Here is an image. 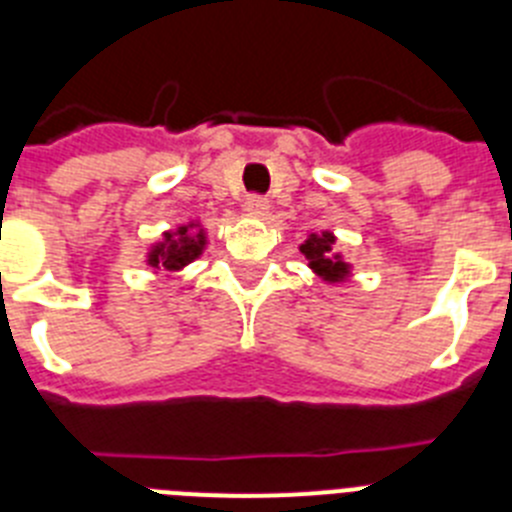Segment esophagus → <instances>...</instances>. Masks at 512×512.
Here are the masks:
<instances>
[{
    "label": "esophagus",
    "mask_w": 512,
    "mask_h": 512,
    "mask_svg": "<svg viewBox=\"0 0 512 512\" xmlns=\"http://www.w3.org/2000/svg\"><path fill=\"white\" fill-rule=\"evenodd\" d=\"M246 210L256 217H264L269 212V200L261 194H251V197H246Z\"/></svg>",
    "instance_id": "34e87169"
}]
</instances>
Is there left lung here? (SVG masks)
<instances>
[{"label":"left lung","instance_id":"obj_1","mask_svg":"<svg viewBox=\"0 0 512 512\" xmlns=\"http://www.w3.org/2000/svg\"><path fill=\"white\" fill-rule=\"evenodd\" d=\"M333 243H336V235L323 230V233L307 235V241L300 246V251L305 253L307 266L330 284L343 282L351 274V266L341 259V253H333Z\"/></svg>","mask_w":512,"mask_h":512}]
</instances>
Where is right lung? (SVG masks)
<instances>
[{
    "mask_svg": "<svg viewBox=\"0 0 512 512\" xmlns=\"http://www.w3.org/2000/svg\"><path fill=\"white\" fill-rule=\"evenodd\" d=\"M207 246L205 230L197 228V223L182 225V228L169 230L164 238L151 246L148 251V266L164 271H179L194 259H200Z\"/></svg>",
    "mask_w": 512,
    "mask_h": 512,
    "instance_id": "right-lung-1",
    "label": "right lung"
}]
</instances>
